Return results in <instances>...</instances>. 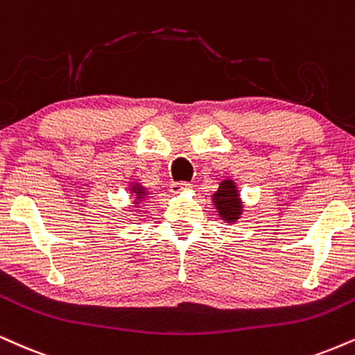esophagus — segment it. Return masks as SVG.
<instances>
[{"label":"esophagus","mask_w":355,"mask_h":355,"mask_svg":"<svg viewBox=\"0 0 355 355\" xmlns=\"http://www.w3.org/2000/svg\"><path fill=\"white\" fill-rule=\"evenodd\" d=\"M189 189H191V185H190V183H187V182H175V183H172V185H170V191H172V193H175V195L182 193V191H185Z\"/></svg>","instance_id":"34e87169"}]
</instances>
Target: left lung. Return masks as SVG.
Masks as SVG:
<instances>
[{
	"mask_svg": "<svg viewBox=\"0 0 355 355\" xmlns=\"http://www.w3.org/2000/svg\"><path fill=\"white\" fill-rule=\"evenodd\" d=\"M213 205L216 207L220 218L225 223H234L240 220L243 213V202L240 198V191L236 189V183L226 178L220 183L218 190L211 195Z\"/></svg>",
	"mask_w": 355,
	"mask_h": 355,
	"instance_id": "8db88e82",
	"label": "left lung"
}]
</instances>
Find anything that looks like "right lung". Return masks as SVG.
<instances>
[{"mask_svg": "<svg viewBox=\"0 0 355 355\" xmlns=\"http://www.w3.org/2000/svg\"><path fill=\"white\" fill-rule=\"evenodd\" d=\"M130 193L132 195H135L134 198H135V202H134V205L135 207H139V203H142L145 198H147V195H148V191L145 190V187H142L140 185V183H130Z\"/></svg>", "mask_w": 355, "mask_h": 355, "instance_id": "obj_1", "label": "right lung"}]
</instances>
